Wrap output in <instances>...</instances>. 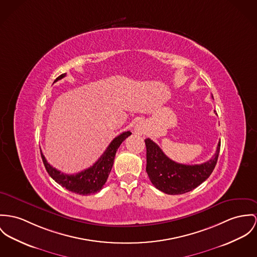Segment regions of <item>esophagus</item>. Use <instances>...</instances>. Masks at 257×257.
Returning a JSON list of instances; mask_svg holds the SVG:
<instances>
[{"mask_svg": "<svg viewBox=\"0 0 257 257\" xmlns=\"http://www.w3.org/2000/svg\"><path fill=\"white\" fill-rule=\"evenodd\" d=\"M136 132L138 133V134H142V128H141V126H139V125H137V127H136Z\"/></svg>", "mask_w": 257, "mask_h": 257, "instance_id": "34e87169", "label": "esophagus"}]
</instances>
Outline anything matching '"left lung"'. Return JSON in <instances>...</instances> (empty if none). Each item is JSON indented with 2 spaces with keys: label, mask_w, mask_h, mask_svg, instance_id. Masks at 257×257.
Returning <instances> with one entry per match:
<instances>
[{
  "label": "left lung",
  "mask_w": 257,
  "mask_h": 257,
  "mask_svg": "<svg viewBox=\"0 0 257 257\" xmlns=\"http://www.w3.org/2000/svg\"><path fill=\"white\" fill-rule=\"evenodd\" d=\"M145 144L147 147L146 171L153 185L167 195H181L196 189L210 176L217 163L221 142L219 141L216 153L212 158L204 163L195 165L173 161L151 139H146Z\"/></svg>",
  "instance_id": "left-lung-1"
}]
</instances>
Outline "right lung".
<instances>
[{
  "label": "right lung",
  "instance_id": "add662e5",
  "mask_svg": "<svg viewBox=\"0 0 257 257\" xmlns=\"http://www.w3.org/2000/svg\"><path fill=\"white\" fill-rule=\"evenodd\" d=\"M65 76H66V73L59 75V77L55 80V82L62 79ZM132 133L130 131H127V132H123L122 134L115 137L111 141V143L109 144L105 152L101 155V157L96 161V163H94L93 166L76 174H72V175L63 174L62 172H60L58 169L50 165L42 153H41V157L43 159L47 172L59 185L65 188L69 192L79 194L82 196H87V195L98 193L101 190L112 168L115 154L117 152L119 146Z\"/></svg>",
  "mask_w": 257,
  "mask_h": 257
}]
</instances>
